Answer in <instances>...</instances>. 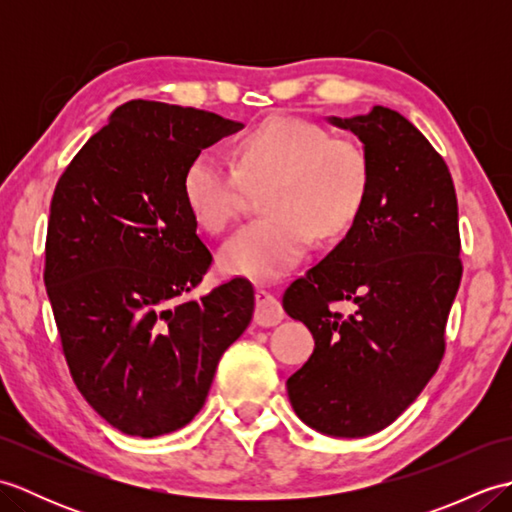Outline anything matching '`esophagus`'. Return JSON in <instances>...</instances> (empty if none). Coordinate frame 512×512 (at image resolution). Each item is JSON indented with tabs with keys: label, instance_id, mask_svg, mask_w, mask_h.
<instances>
[{
	"label": "esophagus",
	"instance_id": "obj_1",
	"mask_svg": "<svg viewBox=\"0 0 512 512\" xmlns=\"http://www.w3.org/2000/svg\"><path fill=\"white\" fill-rule=\"evenodd\" d=\"M284 319V308L277 301L275 295H270L266 290L255 292V323L262 325V328H270V325H277Z\"/></svg>",
	"mask_w": 512,
	"mask_h": 512
}]
</instances>
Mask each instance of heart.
<instances>
[{
	"label": "heart",
	"instance_id": "heart-1",
	"mask_svg": "<svg viewBox=\"0 0 512 512\" xmlns=\"http://www.w3.org/2000/svg\"><path fill=\"white\" fill-rule=\"evenodd\" d=\"M237 167L211 151L184 171L182 191L193 220L211 233L242 215L250 187L266 191L264 220L228 239L220 264L231 275L281 277L312 246L314 233L339 237L363 213L372 162L361 143L295 116H270L239 138Z\"/></svg>",
	"mask_w": 512,
	"mask_h": 512
}]
</instances>
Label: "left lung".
Returning <instances> with one entry per match:
<instances>
[{"label": "left lung", "mask_w": 512, "mask_h": 512, "mask_svg": "<svg viewBox=\"0 0 512 512\" xmlns=\"http://www.w3.org/2000/svg\"><path fill=\"white\" fill-rule=\"evenodd\" d=\"M330 123L361 138L372 189L341 242L286 290L284 310L314 336L286 385L312 429L363 438L418 398L444 356L462 279L458 198L447 162L405 116L374 105Z\"/></svg>", "instance_id": "left-lung-1"}]
</instances>
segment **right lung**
<instances>
[{"label": "right lung", "instance_id": "1", "mask_svg": "<svg viewBox=\"0 0 512 512\" xmlns=\"http://www.w3.org/2000/svg\"><path fill=\"white\" fill-rule=\"evenodd\" d=\"M237 129L195 107L129 101L54 189L43 281L65 363L92 409L127 436L189 424L253 317L242 277L189 297L213 255L184 202V171Z\"/></svg>", "mask_w": 512, "mask_h": 512}]
</instances>
